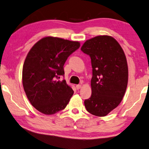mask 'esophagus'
Here are the masks:
<instances>
[{
	"label": "esophagus",
	"instance_id": "esophagus-1",
	"mask_svg": "<svg viewBox=\"0 0 149 149\" xmlns=\"http://www.w3.org/2000/svg\"><path fill=\"white\" fill-rule=\"evenodd\" d=\"M75 87H76V89H79L81 87V85H79V84L76 85V86H75Z\"/></svg>",
	"mask_w": 149,
	"mask_h": 149
}]
</instances>
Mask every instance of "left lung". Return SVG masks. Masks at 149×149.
<instances>
[{
    "label": "left lung",
    "mask_w": 149,
    "mask_h": 149,
    "mask_svg": "<svg viewBox=\"0 0 149 149\" xmlns=\"http://www.w3.org/2000/svg\"><path fill=\"white\" fill-rule=\"evenodd\" d=\"M90 56L92 66L91 95L84 101L89 113L106 116L123 100L128 83L125 54L118 42L109 36H97L86 40L81 48Z\"/></svg>",
    "instance_id": "left-lung-1"
}]
</instances>
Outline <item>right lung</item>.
<instances>
[{"mask_svg":"<svg viewBox=\"0 0 149 149\" xmlns=\"http://www.w3.org/2000/svg\"><path fill=\"white\" fill-rule=\"evenodd\" d=\"M80 46L79 42L48 36L37 42L28 53L22 69V84L28 100L45 115L64 109L74 94L65 80L63 65Z\"/></svg>","mask_w":149,"mask_h":149,"instance_id":"obj_1","label":"right lung"}]
</instances>
